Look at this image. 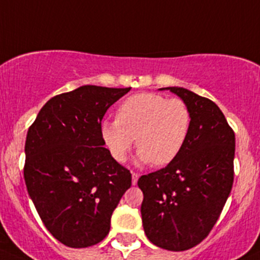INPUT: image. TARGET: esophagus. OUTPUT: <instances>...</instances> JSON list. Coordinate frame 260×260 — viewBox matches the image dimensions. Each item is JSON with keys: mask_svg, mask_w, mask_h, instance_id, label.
Wrapping results in <instances>:
<instances>
[{"mask_svg": "<svg viewBox=\"0 0 260 260\" xmlns=\"http://www.w3.org/2000/svg\"><path fill=\"white\" fill-rule=\"evenodd\" d=\"M138 177H140V175L136 174V172H132V185H136V183H137Z\"/></svg>", "mask_w": 260, "mask_h": 260, "instance_id": "1", "label": "esophagus"}]
</instances>
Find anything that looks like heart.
I'll return each instance as SVG.
<instances>
[{
  "label": "heart",
  "mask_w": 260,
  "mask_h": 260,
  "mask_svg": "<svg viewBox=\"0 0 260 260\" xmlns=\"http://www.w3.org/2000/svg\"><path fill=\"white\" fill-rule=\"evenodd\" d=\"M191 128L192 113L185 101L141 93L118 107L117 119L102 123L101 135L109 153L119 164L127 159L136 140L138 159L162 167L180 156Z\"/></svg>",
  "instance_id": "heart-1"
}]
</instances>
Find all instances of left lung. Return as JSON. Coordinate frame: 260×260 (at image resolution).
Returning <instances> with one entry per match:
<instances>
[{"mask_svg": "<svg viewBox=\"0 0 260 260\" xmlns=\"http://www.w3.org/2000/svg\"><path fill=\"white\" fill-rule=\"evenodd\" d=\"M161 89H169L188 104L192 128L174 162L138 179L143 192L141 214L149 242L182 251L208 237L229 198L235 135L210 99L179 86Z\"/></svg>", "mask_w": 260, "mask_h": 260, "instance_id": "1", "label": "left lung"}]
</instances>
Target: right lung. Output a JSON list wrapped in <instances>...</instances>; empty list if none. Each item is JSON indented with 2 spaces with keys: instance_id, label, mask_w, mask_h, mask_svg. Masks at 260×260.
<instances>
[{
  "instance_id": "1",
  "label": "right lung",
  "mask_w": 260,
  "mask_h": 260,
  "mask_svg": "<svg viewBox=\"0 0 260 260\" xmlns=\"http://www.w3.org/2000/svg\"><path fill=\"white\" fill-rule=\"evenodd\" d=\"M131 88L83 85L59 94L28 128L23 177L46 229L70 248L95 245L108 235L111 217L132 185L101 135L109 107Z\"/></svg>"
}]
</instances>
